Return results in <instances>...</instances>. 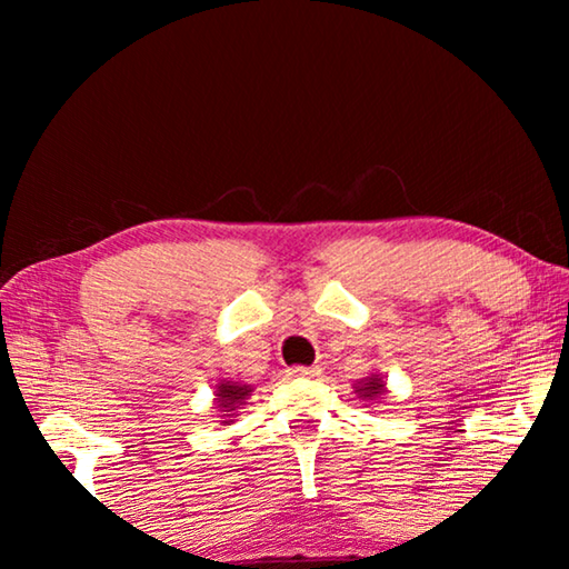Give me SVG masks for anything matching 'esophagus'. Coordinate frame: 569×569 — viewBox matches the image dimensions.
<instances>
[{"label": "esophagus", "instance_id": "esophagus-1", "mask_svg": "<svg viewBox=\"0 0 569 569\" xmlns=\"http://www.w3.org/2000/svg\"><path fill=\"white\" fill-rule=\"evenodd\" d=\"M286 373L291 379H313V377H319L321 369L319 366H291Z\"/></svg>", "mask_w": 569, "mask_h": 569}]
</instances>
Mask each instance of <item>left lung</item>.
Here are the masks:
<instances>
[{
	"label": "left lung",
	"instance_id": "obj_1",
	"mask_svg": "<svg viewBox=\"0 0 569 569\" xmlns=\"http://www.w3.org/2000/svg\"><path fill=\"white\" fill-rule=\"evenodd\" d=\"M356 393H359L361 399H369V401H377L383 391H387V383L381 381L379 373H371V377L361 379L359 383H356Z\"/></svg>",
	"mask_w": 569,
	"mask_h": 569
}]
</instances>
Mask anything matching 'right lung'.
Segmentation results:
<instances>
[{"instance_id": "add662e5", "label": "right lung", "mask_w": 569, "mask_h": 569, "mask_svg": "<svg viewBox=\"0 0 569 569\" xmlns=\"http://www.w3.org/2000/svg\"><path fill=\"white\" fill-rule=\"evenodd\" d=\"M248 383H238V381H220L218 391H216V403L218 411H223V423H228V419H233V411L240 409V403H246V399L250 397Z\"/></svg>"}]
</instances>
